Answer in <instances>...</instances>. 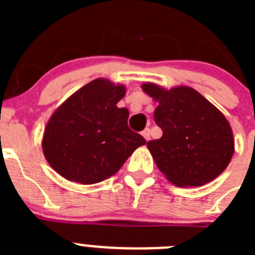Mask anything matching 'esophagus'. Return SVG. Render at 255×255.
Returning <instances> with one entry per match:
<instances>
[{
    "mask_svg": "<svg viewBox=\"0 0 255 255\" xmlns=\"http://www.w3.org/2000/svg\"><path fill=\"white\" fill-rule=\"evenodd\" d=\"M141 135H143L144 138H145V140H149V139H150V129H149V128L144 129L143 131H141Z\"/></svg>",
    "mask_w": 255,
    "mask_h": 255,
    "instance_id": "esophagus-1",
    "label": "esophagus"
}]
</instances>
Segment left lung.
I'll return each instance as SVG.
<instances>
[{"mask_svg":"<svg viewBox=\"0 0 255 255\" xmlns=\"http://www.w3.org/2000/svg\"><path fill=\"white\" fill-rule=\"evenodd\" d=\"M141 88L158 101L154 121L163 134L147 145L159 171L177 186H202L224 172L234 154L226 117L193 88Z\"/></svg>","mask_w":255,"mask_h":255,"instance_id":"left-lung-1","label":"left lung"}]
</instances>
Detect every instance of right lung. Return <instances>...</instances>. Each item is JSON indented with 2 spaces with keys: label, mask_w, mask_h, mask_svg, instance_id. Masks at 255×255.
<instances>
[{
  "label": "right lung",
  "mask_w": 255,
  "mask_h": 255,
  "mask_svg": "<svg viewBox=\"0 0 255 255\" xmlns=\"http://www.w3.org/2000/svg\"><path fill=\"white\" fill-rule=\"evenodd\" d=\"M124 96L125 87L96 79L52 115L42 147L61 176L85 185L103 181L147 143L128 126L129 110L116 106Z\"/></svg>",
  "instance_id": "1"
}]
</instances>
